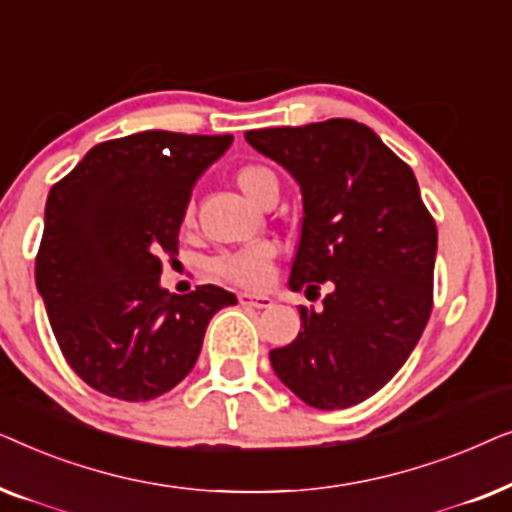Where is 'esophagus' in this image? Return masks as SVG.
Instances as JSON below:
<instances>
[{
    "label": "esophagus",
    "mask_w": 512,
    "mask_h": 512,
    "mask_svg": "<svg viewBox=\"0 0 512 512\" xmlns=\"http://www.w3.org/2000/svg\"><path fill=\"white\" fill-rule=\"evenodd\" d=\"M240 305L244 307H258V310H265V307H272V298L268 296H254V293H240L237 296Z\"/></svg>",
    "instance_id": "esophagus-1"
}]
</instances>
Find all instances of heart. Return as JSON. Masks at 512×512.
Here are the masks:
<instances>
[{
    "mask_svg": "<svg viewBox=\"0 0 512 512\" xmlns=\"http://www.w3.org/2000/svg\"><path fill=\"white\" fill-rule=\"evenodd\" d=\"M235 181L240 191L254 202H261L272 186H277V177L263 165H242L235 172ZM188 221V216H186ZM277 247L272 242H254L237 251H223L212 261V272L230 284L247 286V289H263L275 272Z\"/></svg>",
    "mask_w": 512,
    "mask_h": 512,
    "instance_id": "heart-1",
    "label": "heart"
}]
</instances>
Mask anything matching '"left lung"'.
<instances>
[{
    "instance_id": "obj_1",
    "label": "left lung",
    "mask_w": 512,
    "mask_h": 512,
    "mask_svg": "<svg viewBox=\"0 0 512 512\" xmlns=\"http://www.w3.org/2000/svg\"><path fill=\"white\" fill-rule=\"evenodd\" d=\"M247 142L303 191L291 289L307 296L331 286L324 310L300 305L303 331L272 349L270 363L312 408H352L377 394L422 338L433 307L436 221L410 165L352 118L249 130Z\"/></svg>"
}]
</instances>
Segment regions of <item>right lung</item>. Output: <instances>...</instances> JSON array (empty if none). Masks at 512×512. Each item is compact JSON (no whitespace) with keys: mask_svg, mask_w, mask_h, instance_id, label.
Masks as SVG:
<instances>
[{"mask_svg":"<svg viewBox=\"0 0 512 512\" xmlns=\"http://www.w3.org/2000/svg\"><path fill=\"white\" fill-rule=\"evenodd\" d=\"M230 142L167 130L109 139L48 193L37 289L69 368L100 394L139 403L177 387L209 319L237 303L214 284L160 289L195 179Z\"/></svg>","mask_w":512,"mask_h":512,"instance_id":"right-lung-1","label":"right lung"}]
</instances>
